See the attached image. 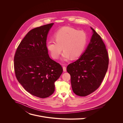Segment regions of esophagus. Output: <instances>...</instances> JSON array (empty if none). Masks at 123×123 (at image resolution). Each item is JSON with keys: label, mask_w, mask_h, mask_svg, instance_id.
<instances>
[{"label": "esophagus", "mask_w": 123, "mask_h": 123, "mask_svg": "<svg viewBox=\"0 0 123 123\" xmlns=\"http://www.w3.org/2000/svg\"><path fill=\"white\" fill-rule=\"evenodd\" d=\"M63 71L64 72H66L67 71V68H66V67L65 66L63 67Z\"/></svg>", "instance_id": "1"}]
</instances>
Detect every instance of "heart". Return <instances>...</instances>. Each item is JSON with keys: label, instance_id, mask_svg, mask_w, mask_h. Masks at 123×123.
Wrapping results in <instances>:
<instances>
[{"label": "heart", "instance_id": "1", "mask_svg": "<svg viewBox=\"0 0 123 123\" xmlns=\"http://www.w3.org/2000/svg\"><path fill=\"white\" fill-rule=\"evenodd\" d=\"M55 40L50 39L47 41V49L54 59L59 57L63 49L62 57L64 60H67L70 57L72 59L79 57L87 41L85 31L68 27L62 28L55 32Z\"/></svg>", "mask_w": 123, "mask_h": 123}]
</instances>
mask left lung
<instances>
[{"instance_id":"obj_1","label":"left lung","mask_w":123,"mask_h":123,"mask_svg":"<svg viewBox=\"0 0 123 123\" xmlns=\"http://www.w3.org/2000/svg\"><path fill=\"white\" fill-rule=\"evenodd\" d=\"M93 34L83 55L69 64L67 71L71 75L74 92L86 96L96 91L107 72L109 58L107 50L101 37L91 27Z\"/></svg>"}]
</instances>
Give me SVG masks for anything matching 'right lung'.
I'll list each match as a JSON object with an SVG mask.
<instances>
[{
    "mask_svg": "<svg viewBox=\"0 0 123 123\" xmlns=\"http://www.w3.org/2000/svg\"><path fill=\"white\" fill-rule=\"evenodd\" d=\"M54 24L29 31L17 47L14 57L17 80L27 92L41 98L54 92L55 82L63 72L61 66L50 58L46 46L48 32Z\"/></svg>",
    "mask_w": 123,
    "mask_h": 123,
    "instance_id": "add662e5",
    "label": "right lung"
}]
</instances>
